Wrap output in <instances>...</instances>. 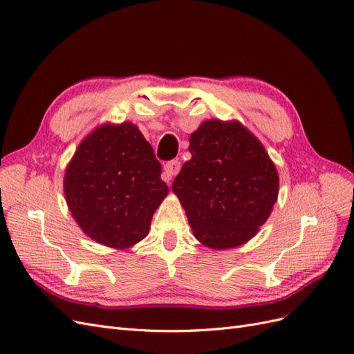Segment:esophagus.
<instances>
[{
    "instance_id": "34e87169",
    "label": "esophagus",
    "mask_w": 354,
    "mask_h": 354,
    "mask_svg": "<svg viewBox=\"0 0 354 354\" xmlns=\"http://www.w3.org/2000/svg\"><path fill=\"white\" fill-rule=\"evenodd\" d=\"M180 168H181L180 160H177V159L168 160V162L164 165V174H162V178H164L165 181L173 180V177L178 174Z\"/></svg>"
}]
</instances>
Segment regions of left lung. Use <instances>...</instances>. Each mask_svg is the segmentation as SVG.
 I'll return each mask as SVG.
<instances>
[{
	"label": "left lung",
	"instance_id": "obj_1",
	"mask_svg": "<svg viewBox=\"0 0 354 354\" xmlns=\"http://www.w3.org/2000/svg\"><path fill=\"white\" fill-rule=\"evenodd\" d=\"M189 151L173 192L195 238L216 250L250 241L269 218L279 187L263 145L238 122L211 120L190 136Z\"/></svg>",
	"mask_w": 354,
	"mask_h": 354
}]
</instances>
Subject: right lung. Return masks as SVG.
Masks as SVG:
<instances>
[{
  "mask_svg": "<svg viewBox=\"0 0 354 354\" xmlns=\"http://www.w3.org/2000/svg\"><path fill=\"white\" fill-rule=\"evenodd\" d=\"M162 167L137 127L103 125L80 145L65 174V196L80 227L95 242H140L168 194Z\"/></svg>",
  "mask_w": 354,
  "mask_h": 354,
  "instance_id": "1",
  "label": "right lung"
}]
</instances>
